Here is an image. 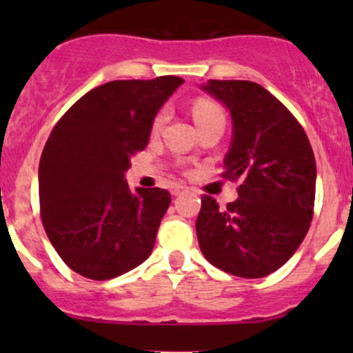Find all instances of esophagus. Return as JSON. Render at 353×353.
I'll return each mask as SVG.
<instances>
[{"instance_id": "1", "label": "esophagus", "mask_w": 353, "mask_h": 353, "mask_svg": "<svg viewBox=\"0 0 353 353\" xmlns=\"http://www.w3.org/2000/svg\"><path fill=\"white\" fill-rule=\"evenodd\" d=\"M186 191H188V188H186V186H174V188H172V191H170V193H172L174 196H179V194L186 193Z\"/></svg>"}]
</instances>
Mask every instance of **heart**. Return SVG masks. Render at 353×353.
<instances>
[{
	"mask_svg": "<svg viewBox=\"0 0 353 353\" xmlns=\"http://www.w3.org/2000/svg\"><path fill=\"white\" fill-rule=\"evenodd\" d=\"M220 114H222L220 112V109L208 101H198L196 104L193 105V117L196 123H201V121L210 119V117H213V116H220ZM165 119H167L165 110H162V112L157 114V117L154 121V130L159 131L160 128L163 126V123H165Z\"/></svg>",
	"mask_w": 353,
	"mask_h": 353,
	"instance_id": "heart-1",
	"label": "heart"
}]
</instances>
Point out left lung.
I'll list each match as a JSON object with an SVG mask.
<instances>
[{"mask_svg": "<svg viewBox=\"0 0 353 353\" xmlns=\"http://www.w3.org/2000/svg\"><path fill=\"white\" fill-rule=\"evenodd\" d=\"M203 92L222 102L232 138L222 176L239 181V198L220 208L201 198L196 236L213 266L261 279L285 265L312 220L316 160L307 134L266 88L245 80H208Z\"/></svg>", "mask_w": 353, "mask_h": 353, "instance_id": "obj_1", "label": "left lung"}]
</instances>
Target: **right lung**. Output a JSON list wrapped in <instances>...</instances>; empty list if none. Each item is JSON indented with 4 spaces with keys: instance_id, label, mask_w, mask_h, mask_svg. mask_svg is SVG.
<instances>
[{
    "instance_id": "1",
    "label": "right lung",
    "mask_w": 353,
    "mask_h": 353,
    "mask_svg": "<svg viewBox=\"0 0 353 353\" xmlns=\"http://www.w3.org/2000/svg\"><path fill=\"white\" fill-rule=\"evenodd\" d=\"M184 83L179 77L114 80L59 119L39 163V199L56 252L85 279L110 280L152 254L169 191L130 190L131 157L150 140L154 119Z\"/></svg>"
}]
</instances>
